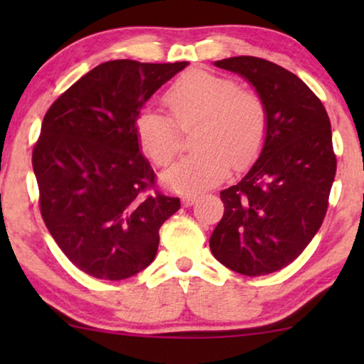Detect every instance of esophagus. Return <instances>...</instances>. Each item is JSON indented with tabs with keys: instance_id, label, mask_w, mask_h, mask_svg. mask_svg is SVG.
I'll list each match as a JSON object with an SVG mask.
<instances>
[{
	"instance_id": "1",
	"label": "esophagus",
	"mask_w": 364,
	"mask_h": 364,
	"mask_svg": "<svg viewBox=\"0 0 364 364\" xmlns=\"http://www.w3.org/2000/svg\"><path fill=\"white\" fill-rule=\"evenodd\" d=\"M198 200V196H186L182 198V203L186 207H191V205H193V203H196Z\"/></svg>"
}]
</instances>
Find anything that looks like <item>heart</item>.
Returning <instances> with one entry per match:
<instances>
[{"label": "heart", "mask_w": 364, "mask_h": 364, "mask_svg": "<svg viewBox=\"0 0 364 364\" xmlns=\"http://www.w3.org/2000/svg\"><path fill=\"white\" fill-rule=\"evenodd\" d=\"M166 104L181 129L197 124L191 156L162 173L177 192H198L220 183L230 167L242 171L255 161L265 142L268 114L262 96L240 89L230 77L193 71L168 87ZM137 142L157 166H167L181 147L171 117L144 111L136 124Z\"/></svg>", "instance_id": "obj_1"}]
</instances>
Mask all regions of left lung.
<instances>
[{
    "label": "left lung",
    "mask_w": 364,
    "mask_h": 364,
    "mask_svg": "<svg viewBox=\"0 0 364 364\" xmlns=\"http://www.w3.org/2000/svg\"><path fill=\"white\" fill-rule=\"evenodd\" d=\"M213 64L255 87L268 127L257 162L220 192L225 212L210 250L233 272L268 275L305 250L326 215L336 173L330 117L311 89L275 63L237 56Z\"/></svg>",
    "instance_id": "1"
}]
</instances>
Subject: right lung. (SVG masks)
Listing matches in <instances>:
<instances>
[{
    "label": "right lung",
    "instance_id": "add662e5",
    "mask_svg": "<svg viewBox=\"0 0 364 364\" xmlns=\"http://www.w3.org/2000/svg\"><path fill=\"white\" fill-rule=\"evenodd\" d=\"M187 61L99 64L49 107L33 149L41 215L69 260L101 280H124L156 258L159 228L181 208L154 191L136 124Z\"/></svg>",
    "mask_w": 364,
    "mask_h": 364
}]
</instances>
